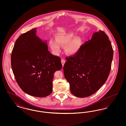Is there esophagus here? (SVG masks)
I'll list each match as a JSON object with an SVG mask.
<instances>
[{
    "label": "esophagus",
    "instance_id": "obj_1",
    "mask_svg": "<svg viewBox=\"0 0 126 126\" xmlns=\"http://www.w3.org/2000/svg\"><path fill=\"white\" fill-rule=\"evenodd\" d=\"M61 63H62V66H64V64H65V62H66V61L65 60H63V59H62L61 60Z\"/></svg>",
    "mask_w": 126,
    "mask_h": 126
}]
</instances>
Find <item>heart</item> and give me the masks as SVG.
Listing matches in <instances>:
<instances>
[{"mask_svg":"<svg viewBox=\"0 0 126 126\" xmlns=\"http://www.w3.org/2000/svg\"><path fill=\"white\" fill-rule=\"evenodd\" d=\"M73 32L58 33L56 36V41L51 39L49 41V45L55 54H58L60 51L61 46H65V52L69 55L77 54L79 50L81 40L79 37H74Z\"/></svg>","mask_w":126,"mask_h":126,"instance_id":"1","label":"heart"}]
</instances>
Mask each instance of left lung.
Here are the masks:
<instances>
[{"label": "left lung", "instance_id": "obj_1", "mask_svg": "<svg viewBox=\"0 0 126 126\" xmlns=\"http://www.w3.org/2000/svg\"><path fill=\"white\" fill-rule=\"evenodd\" d=\"M113 56L108 36L100 30L81 46L77 54L66 57L63 71L72 94L84 98L99 90L107 80Z\"/></svg>", "mask_w": 126, "mask_h": 126}]
</instances>
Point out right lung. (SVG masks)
<instances>
[{
  "instance_id": "right-lung-1",
  "label": "right lung",
  "mask_w": 126,
  "mask_h": 126,
  "mask_svg": "<svg viewBox=\"0 0 126 126\" xmlns=\"http://www.w3.org/2000/svg\"><path fill=\"white\" fill-rule=\"evenodd\" d=\"M36 29L18 37L12 50L11 63L21 89L30 95L44 97L51 94L54 73L62 66L60 58L51 54L47 44L36 36Z\"/></svg>"
}]
</instances>
